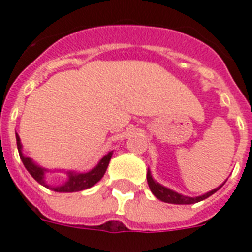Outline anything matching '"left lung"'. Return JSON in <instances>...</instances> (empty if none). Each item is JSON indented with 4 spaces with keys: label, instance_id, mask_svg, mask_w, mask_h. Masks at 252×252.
I'll list each match as a JSON object with an SVG mask.
<instances>
[{
    "label": "left lung",
    "instance_id": "obj_1",
    "mask_svg": "<svg viewBox=\"0 0 252 252\" xmlns=\"http://www.w3.org/2000/svg\"><path fill=\"white\" fill-rule=\"evenodd\" d=\"M147 183H149L150 189H151L152 193L155 194L156 198H158V200H161V201L164 202H168V204H177V205H189V204H196V202L202 201V200L208 198L209 196H211L213 193H215V192H217L221 186H223V185L219 186L218 188L208 192V193L202 194V196H197V197H188V196H183V194L178 193V192L172 191V189H169V188L164 187V186H161L156 181H154L150 170H147Z\"/></svg>",
    "mask_w": 252,
    "mask_h": 252
}]
</instances>
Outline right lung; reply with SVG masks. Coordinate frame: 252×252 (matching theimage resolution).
<instances>
[{"mask_svg":"<svg viewBox=\"0 0 252 252\" xmlns=\"http://www.w3.org/2000/svg\"><path fill=\"white\" fill-rule=\"evenodd\" d=\"M16 145H18L19 155H20V158H22L25 169L31 173L32 177H33L39 185L50 188V189H52V191L55 192H79L83 191V189H87V188H91L102 178L105 172H106L107 166H109L110 158L113 156V151L109 152L107 155H105L101 158L100 162H98L92 170H90V172H67V181L65 182L64 185L50 186L47 185L46 178H44V174L47 172V169L42 168V166H38L37 164H34V162L32 161L31 158L25 156L22 152V143H20V138H19L18 133H16Z\"/></svg>","mask_w":252,"mask_h":252,"instance_id":"1","label":"right lung"}]
</instances>
